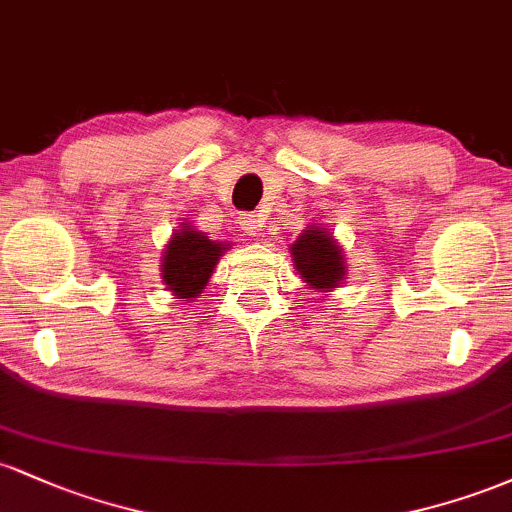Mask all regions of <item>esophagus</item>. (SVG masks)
I'll use <instances>...</instances> for the list:
<instances>
[{
    "instance_id": "1",
    "label": "esophagus",
    "mask_w": 512,
    "mask_h": 512,
    "mask_svg": "<svg viewBox=\"0 0 512 512\" xmlns=\"http://www.w3.org/2000/svg\"><path fill=\"white\" fill-rule=\"evenodd\" d=\"M238 223H240V231H243L245 236H260L262 221L257 219L255 214H240Z\"/></svg>"
}]
</instances>
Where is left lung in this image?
<instances>
[{"mask_svg": "<svg viewBox=\"0 0 512 512\" xmlns=\"http://www.w3.org/2000/svg\"><path fill=\"white\" fill-rule=\"evenodd\" d=\"M293 264L308 289L332 291L337 289L346 276V264L342 248L332 238L330 231L320 226H308L291 245Z\"/></svg>", "mask_w": 512, "mask_h": 512, "instance_id": "left-lung-1", "label": "left lung"}]
</instances>
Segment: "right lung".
<instances>
[{"mask_svg":"<svg viewBox=\"0 0 512 512\" xmlns=\"http://www.w3.org/2000/svg\"><path fill=\"white\" fill-rule=\"evenodd\" d=\"M226 250L228 243L209 240L207 233L182 223L180 231L173 233L166 252H163V284L168 286V291H173V296L192 301L209 284L211 274Z\"/></svg>","mask_w":512,"mask_h":512,"instance_id":"1","label":"right lung"}]
</instances>
